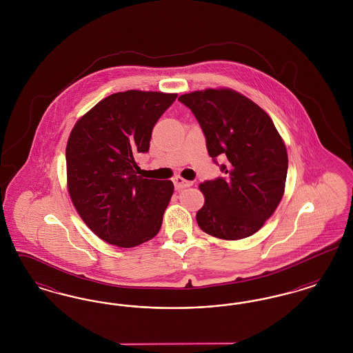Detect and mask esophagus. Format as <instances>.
<instances>
[{
    "instance_id": "obj_1",
    "label": "esophagus",
    "mask_w": 353,
    "mask_h": 353,
    "mask_svg": "<svg viewBox=\"0 0 353 353\" xmlns=\"http://www.w3.org/2000/svg\"><path fill=\"white\" fill-rule=\"evenodd\" d=\"M173 184H174V189L176 190H181V189H184V188H188V186H190L192 183L190 181H188V180H184V179H181V177H174L173 179Z\"/></svg>"
}]
</instances>
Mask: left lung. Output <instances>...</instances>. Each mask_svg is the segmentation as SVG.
Wrapping results in <instances>:
<instances>
[{
	"mask_svg": "<svg viewBox=\"0 0 353 353\" xmlns=\"http://www.w3.org/2000/svg\"><path fill=\"white\" fill-rule=\"evenodd\" d=\"M179 101L197 119L209 156L225 174L200 185L205 203L196 216L199 226L230 241L256 233L283 197L288 168L285 143L272 120L228 88L194 91Z\"/></svg>",
	"mask_w": 353,
	"mask_h": 353,
	"instance_id": "8db88e82",
	"label": "left lung"
}]
</instances>
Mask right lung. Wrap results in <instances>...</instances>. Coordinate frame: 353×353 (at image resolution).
<instances>
[{"instance_id": "add662e5", "label": "right lung", "mask_w": 353, "mask_h": 353, "mask_svg": "<svg viewBox=\"0 0 353 353\" xmlns=\"http://www.w3.org/2000/svg\"><path fill=\"white\" fill-rule=\"evenodd\" d=\"M176 94L130 90L107 97L72 128L66 148L68 193L103 241L134 248L159 233L173 183L137 176L136 157Z\"/></svg>"}]
</instances>
